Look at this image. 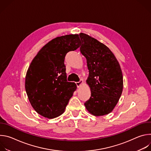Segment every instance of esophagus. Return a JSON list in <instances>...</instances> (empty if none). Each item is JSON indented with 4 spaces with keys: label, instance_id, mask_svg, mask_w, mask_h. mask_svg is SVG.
I'll return each instance as SVG.
<instances>
[{
    "label": "esophagus",
    "instance_id": "obj_1",
    "mask_svg": "<svg viewBox=\"0 0 151 151\" xmlns=\"http://www.w3.org/2000/svg\"><path fill=\"white\" fill-rule=\"evenodd\" d=\"M82 83H83V80H82V79H81L79 82H76V85H77V87H78V88L80 87Z\"/></svg>",
    "mask_w": 151,
    "mask_h": 151
}]
</instances>
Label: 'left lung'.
<instances>
[{"label":"left lung","mask_w":151,"mask_h":151,"mask_svg":"<svg viewBox=\"0 0 151 151\" xmlns=\"http://www.w3.org/2000/svg\"><path fill=\"white\" fill-rule=\"evenodd\" d=\"M81 54L86 58L89 76L86 81L91 96L84 103L85 108L96 116L111 113L121 97L123 76L119 63L113 52L103 43L81 33Z\"/></svg>","instance_id":"1"}]
</instances>
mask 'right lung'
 <instances>
[{
  "label": "right lung",
  "mask_w": 151,
  "mask_h": 151,
  "mask_svg": "<svg viewBox=\"0 0 151 151\" xmlns=\"http://www.w3.org/2000/svg\"><path fill=\"white\" fill-rule=\"evenodd\" d=\"M81 46L78 35L57 37L43 47L32 61L25 78V88L35 111L49 119L62 115L77 87L67 81L64 59Z\"/></svg>",
  "instance_id": "right-lung-1"
}]
</instances>
